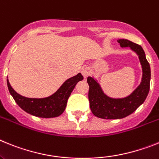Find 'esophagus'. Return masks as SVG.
<instances>
[{
    "label": "esophagus",
    "instance_id": "34e87169",
    "mask_svg": "<svg viewBox=\"0 0 159 159\" xmlns=\"http://www.w3.org/2000/svg\"><path fill=\"white\" fill-rule=\"evenodd\" d=\"M81 72L84 78H86L89 75V74H90V69H89L88 66H83V67L81 68Z\"/></svg>",
    "mask_w": 159,
    "mask_h": 159
}]
</instances>
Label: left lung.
<instances>
[{
	"label": "left lung",
	"instance_id": "obj_1",
	"mask_svg": "<svg viewBox=\"0 0 159 159\" xmlns=\"http://www.w3.org/2000/svg\"><path fill=\"white\" fill-rule=\"evenodd\" d=\"M118 42L121 48H129L137 54L142 66L143 75L139 85L130 94L118 98L106 95L98 80L93 77H88L90 110L93 115L103 119H120L127 117L144 102L150 90V67L143 49L126 39H119Z\"/></svg>",
	"mask_w": 159,
	"mask_h": 159
}]
</instances>
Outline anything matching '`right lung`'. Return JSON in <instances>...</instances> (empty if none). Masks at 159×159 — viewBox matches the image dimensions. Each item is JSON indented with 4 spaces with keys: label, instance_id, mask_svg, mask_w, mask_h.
Masks as SVG:
<instances>
[{
    "label": "right lung",
    "instance_id": "add662e5",
    "mask_svg": "<svg viewBox=\"0 0 159 159\" xmlns=\"http://www.w3.org/2000/svg\"><path fill=\"white\" fill-rule=\"evenodd\" d=\"M81 80L83 76L79 73L66 80L54 93L42 98H30L19 94L11 86L9 79H7V85L16 103L24 111L36 117L48 118L58 117L64 112L72 91Z\"/></svg>",
    "mask_w": 159,
    "mask_h": 159
}]
</instances>
